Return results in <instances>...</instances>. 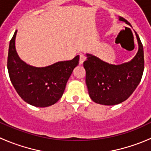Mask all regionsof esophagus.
<instances>
[{"label": "esophagus", "instance_id": "esophagus-1", "mask_svg": "<svg viewBox=\"0 0 151 151\" xmlns=\"http://www.w3.org/2000/svg\"><path fill=\"white\" fill-rule=\"evenodd\" d=\"M85 59H86V57H85V56L82 55V54H81V55H80V57H79V64L80 65L83 64V63L85 62Z\"/></svg>", "mask_w": 151, "mask_h": 151}]
</instances>
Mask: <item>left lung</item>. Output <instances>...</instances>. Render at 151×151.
<instances>
[{
  "mask_svg": "<svg viewBox=\"0 0 151 151\" xmlns=\"http://www.w3.org/2000/svg\"><path fill=\"white\" fill-rule=\"evenodd\" d=\"M119 20L132 25L123 17ZM138 50L133 59L121 64H111L96 56L86 54L83 66L86 72L85 82L88 94L94 102L113 106L127 100L139 85L145 68L144 48L135 32Z\"/></svg>",
  "mask_w": 151,
  "mask_h": 151,
  "instance_id": "obj_1",
  "label": "left lung"
}]
</instances>
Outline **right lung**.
I'll use <instances>...</instances> for the list:
<instances>
[{
    "label": "right lung",
    "instance_id": "right-lung-1",
    "mask_svg": "<svg viewBox=\"0 0 151 151\" xmlns=\"http://www.w3.org/2000/svg\"><path fill=\"white\" fill-rule=\"evenodd\" d=\"M17 30L9 45L7 69L10 81L20 97L29 104L47 107L54 104L63 94L68 79L79 61L77 55L71 60L60 61L45 67L29 65L16 50Z\"/></svg>",
    "mask_w": 151,
    "mask_h": 151
}]
</instances>
